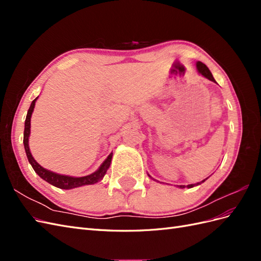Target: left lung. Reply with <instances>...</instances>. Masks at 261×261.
<instances>
[{"label": "left lung", "instance_id": "obj_1", "mask_svg": "<svg viewBox=\"0 0 261 261\" xmlns=\"http://www.w3.org/2000/svg\"><path fill=\"white\" fill-rule=\"evenodd\" d=\"M197 70H198L199 72V74H201L203 77H206V78H208L209 81H211V82H213V83H217L216 81H215V78H213V76H212V74H211V72L209 70V68L203 64V63H201V62H197ZM207 179V178H206ZM206 179H203V180H201L200 183H197V184H191V185H187V186H185V185H179V187L180 188H185V187H187V188H192V187H194V186H196V185H199V184H201V183H203L204 180Z\"/></svg>", "mask_w": 261, "mask_h": 261}]
</instances>
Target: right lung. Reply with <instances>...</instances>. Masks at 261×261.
I'll use <instances>...</instances> for the list:
<instances>
[{
  "instance_id": "right-lung-1",
  "label": "right lung",
  "mask_w": 261,
  "mask_h": 261,
  "mask_svg": "<svg viewBox=\"0 0 261 261\" xmlns=\"http://www.w3.org/2000/svg\"><path fill=\"white\" fill-rule=\"evenodd\" d=\"M37 99L38 97L31 102L27 116H26V121H25V130H23V146H25V151L28 158V161L31 164L33 169L35 170V172L42 179L46 180L51 185L62 189H72V188L81 187L84 185H91V184L98 183L99 180L103 178L108 169L110 168V164H111L112 155H113L112 152L109 154V156L105 160V162L100 165V168L96 172H93L90 175L83 176V177H74V176L58 174V173H54L52 171L42 168L41 165L34 159V156L31 155V152H30L28 141H29V135H30V118H31V114L34 112V108H35Z\"/></svg>"
}]
</instances>
